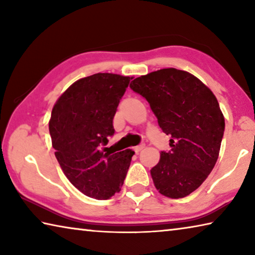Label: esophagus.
<instances>
[{"instance_id":"34e87169","label":"esophagus","mask_w":255,"mask_h":255,"mask_svg":"<svg viewBox=\"0 0 255 255\" xmlns=\"http://www.w3.org/2000/svg\"><path fill=\"white\" fill-rule=\"evenodd\" d=\"M145 147V144H140V145H138V146H136L135 148H133V150H135L136 153H139L141 149H143Z\"/></svg>"}]
</instances>
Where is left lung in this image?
I'll use <instances>...</instances> for the list:
<instances>
[{"mask_svg": "<svg viewBox=\"0 0 255 255\" xmlns=\"http://www.w3.org/2000/svg\"><path fill=\"white\" fill-rule=\"evenodd\" d=\"M133 92L149 103L163 132L171 135V149L161 152L150 170L163 196H189L207 179L217 162L225 120L214 93L185 71L163 68L137 77Z\"/></svg>", "mask_w": 255, "mask_h": 255, "instance_id": "1", "label": "left lung"}]
</instances>
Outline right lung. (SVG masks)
<instances>
[{
    "instance_id": "add662e5",
    "label": "right lung",
    "mask_w": 255,
    "mask_h": 255,
    "mask_svg": "<svg viewBox=\"0 0 255 255\" xmlns=\"http://www.w3.org/2000/svg\"><path fill=\"white\" fill-rule=\"evenodd\" d=\"M129 76L98 73L76 81L56 101L49 120L55 156L70 182L99 200L122 190L133 150L103 154Z\"/></svg>"
}]
</instances>
